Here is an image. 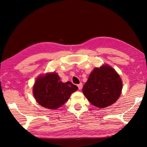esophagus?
Returning a JSON list of instances; mask_svg holds the SVG:
<instances>
[{"mask_svg": "<svg viewBox=\"0 0 147 147\" xmlns=\"http://www.w3.org/2000/svg\"><path fill=\"white\" fill-rule=\"evenodd\" d=\"M78 88L79 90H81L82 88V84L80 83V84H78Z\"/></svg>", "mask_w": 147, "mask_h": 147, "instance_id": "esophagus-1", "label": "esophagus"}]
</instances>
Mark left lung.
<instances>
[{"label":"left lung","instance_id":"8db88e82","mask_svg":"<svg viewBox=\"0 0 147 147\" xmlns=\"http://www.w3.org/2000/svg\"><path fill=\"white\" fill-rule=\"evenodd\" d=\"M122 89L123 81L119 74L112 67L104 64L92 71L82 91L89 102L102 109L115 103Z\"/></svg>","mask_w":147,"mask_h":147}]
</instances>
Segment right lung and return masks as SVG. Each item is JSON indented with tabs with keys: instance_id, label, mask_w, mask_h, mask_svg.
Segmentation results:
<instances>
[{
	"instance_id": "right-lung-1",
	"label": "right lung",
	"mask_w": 147,
	"mask_h": 147,
	"mask_svg": "<svg viewBox=\"0 0 147 147\" xmlns=\"http://www.w3.org/2000/svg\"><path fill=\"white\" fill-rule=\"evenodd\" d=\"M77 89L78 87L71 82H62L58 73L51 72L37 78L32 92L39 105L47 109H56L63 105Z\"/></svg>"
}]
</instances>
